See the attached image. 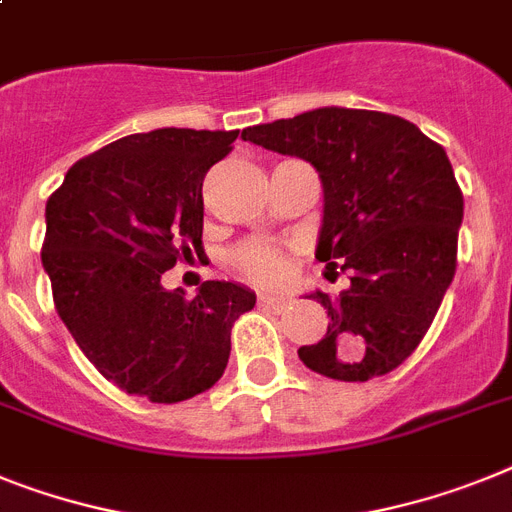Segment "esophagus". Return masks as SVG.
<instances>
[{
	"label": "esophagus",
	"mask_w": 512,
	"mask_h": 512,
	"mask_svg": "<svg viewBox=\"0 0 512 512\" xmlns=\"http://www.w3.org/2000/svg\"><path fill=\"white\" fill-rule=\"evenodd\" d=\"M257 302L263 304V307L276 309V312H283V309L289 307V299H283V296H273V294H260V299H257Z\"/></svg>",
	"instance_id": "esophagus-1"
}]
</instances>
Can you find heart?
Returning a JSON list of instances; mask_svg holds the SVG:
<instances>
[{"instance_id":"1","label":"heart","mask_w":512,"mask_h":512,"mask_svg":"<svg viewBox=\"0 0 512 512\" xmlns=\"http://www.w3.org/2000/svg\"><path fill=\"white\" fill-rule=\"evenodd\" d=\"M234 265L242 270L244 276L255 278V281L273 283L283 276L286 263L278 249L268 244H247L234 255Z\"/></svg>"}]
</instances>
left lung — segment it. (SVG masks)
<instances>
[{"label": "left lung", "instance_id": "1", "mask_svg": "<svg viewBox=\"0 0 512 512\" xmlns=\"http://www.w3.org/2000/svg\"><path fill=\"white\" fill-rule=\"evenodd\" d=\"M242 140L315 166V257L351 273L338 296L309 294L330 322L299 359L333 380L388 375L419 346L455 276L463 195L445 150L406 119L343 106L255 124Z\"/></svg>", "mask_w": 512, "mask_h": 512}]
</instances>
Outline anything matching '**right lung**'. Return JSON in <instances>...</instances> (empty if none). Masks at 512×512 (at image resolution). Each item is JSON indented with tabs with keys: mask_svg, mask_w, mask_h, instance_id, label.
<instances>
[{
	"mask_svg": "<svg viewBox=\"0 0 512 512\" xmlns=\"http://www.w3.org/2000/svg\"><path fill=\"white\" fill-rule=\"evenodd\" d=\"M239 130L127 135L77 161L46 203L41 263L54 304L106 380L153 403L187 401L221 380L231 325L255 291L205 281L197 296L161 276L203 247V179Z\"/></svg>",
	"mask_w": 512,
	"mask_h": 512,
	"instance_id": "1",
	"label": "right lung"
}]
</instances>
